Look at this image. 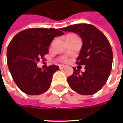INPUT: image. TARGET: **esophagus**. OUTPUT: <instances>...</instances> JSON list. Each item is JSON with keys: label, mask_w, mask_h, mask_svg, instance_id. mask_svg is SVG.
Listing matches in <instances>:
<instances>
[{"label": "esophagus", "mask_w": 123, "mask_h": 123, "mask_svg": "<svg viewBox=\"0 0 123 123\" xmlns=\"http://www.w3.org/2000/svg\"><path fill=\"white\" fill-rule=\"evenodd\" d=\"M65 65H63V64H61V65H59V68L60 69H63L64 68H65Z\"/></svg>", "instance_id": "obj_1"}]
</instances>
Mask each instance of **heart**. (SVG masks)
I'll list each match as a JSON object with an SVG mask.
<instances>
[{
    "label": "heart",
    "instance_id": "1",
    "mask_svg": "<svg viewBox=\"0 0 123 123\" xmlns=\"http://www.w3.org/2000/svg\"><path fill=\"white\" fill-rule=\"evenodd\" d=\"M76 37V36L74 35H73V34H70V35H68L67 36V37ZM64 61H67V59H64Z\"/></svg>",
    "mask_w": 123,
    "mask_h": 123
}]
</instances>
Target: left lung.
Returning <instances> with one entry per match:
<instances>
[{"label":"left lung","instance_id":"left-lung-1","mask_svg":"<svg viewBox=\"0 0 123 123\" xmlns=\"http://www.w3.org/2000/svg\"><path fill=\"white\" fill-rule=\"evenodd\" d=\"M80 36L82 46L76 64L84 65L85 71L74 67V72L67 78L70 88L82 95H93L101 90L110 75L113 52L105 35L90 24H80L61 29Z\"/></svg>","mask_w":123,"mask_h":123}]
</instances>
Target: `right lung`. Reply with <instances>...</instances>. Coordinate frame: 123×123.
I'll return each instance as SVG.
<instances>
[{
	"label": "right lung",
	"instance_id": "right-lung-1",
	"mask_svg": "<svg viewBox=\"0 0 123 123\" xmlns=\"http://www.w3.org/2000/svg\"><path fill=\"white\" fill-rule=\"evenodd\" d=\"M59 29L31 28L15 35L7 49V64L12 78L24 93L39 95L48 90L53 75L59 67L51 65L42 70L37 62L48 53L56 36L64 34Z\"/></svg>",
	"mask_w": 123,
	"mask_h": 123
}]
</instances>
